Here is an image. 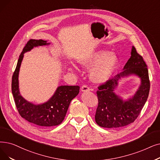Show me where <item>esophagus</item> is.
I'll return each mask as SVG.
<instances>
[{
	"mask_svg": "<svg viewBox=\"0 0 160 160\" xmlns=\"http://www.w3.org/2000/svg\"><path fill=\"white\" fill-rule=\"evenodd\" d=\"M81 90H82V92H89L90 91V89L87 86L84 85V86H82Z\"/></svg>",
	"mask_w": 160,
	"mask_h": 160,
	"instance_id": "34e87169",
	"label": "esophagus"
}]
</instances>
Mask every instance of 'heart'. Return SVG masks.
Masks as SVG:
<instances>
[{"label": "heart", "mask_w": 160, "mask_h": 160, "mask_svg": "<svg viewBox=\"0 0 160 160\" xmlns=\"http://www.w3.org/2000/svg\"><path fill=\"white\" fill-rule=\"evenodd\" d=\"M118 58L114 53L105 50H99L89 57L82 58L79 64L89 69V78L95 84H104L108 82L116 71L118 65ZM72 71H77L78 68L72 65Z\"/></svg>", "instance_id": "1"}]
</instances>
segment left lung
Instances as JSON below:
<instances>
[{
	"label": "left lung",
	"mask_w": 160,
	"mask_h": 160,
	"mask_svg": "<svg viewBox=\"0 0 160 160\" xmlns=\"http://www.w3.org/2000/svg\"><path fill=\"white\" fill-rule=\"evenodd\" d=\"M122 71L101 85L97 92L99 103L95 119L101 127L117 128L133 123L148 99L150 85L147 65L134 46H132L131 57ZM131 75L138 76L141 84L134 96L123 100L115 90L122 78Z\"/></svg>",
	"instance_id": "8db88e82"
}]
</instances>
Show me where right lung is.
Returning a JSON list of instances; mask_svg holds the SVG:
<instances>
[{
    "mask_svg": "<svg viewBox=\"0 0 160 160\" xmlns=\"http://www.w3.org/2000/svg\"><path fill=\"white\" fill-rule=\"evenodd\" d=\"M46 40L31 39L20 54L12 80V92L19 114L24 119L40 126L51 127L59 125L63 121L71 101L79 93L78 86H60L48 101L34 105L21 95L19 89V68L24 53L34 47L49 45Z\"/></svg>",
    "mask_w": 160,
    "mask_h": 160,
    "instance_id": "right-lung-1",
    "label": "right lung"
}]
</instances>
